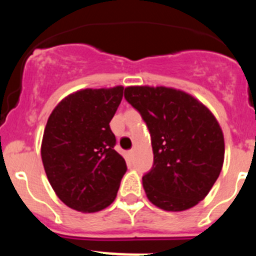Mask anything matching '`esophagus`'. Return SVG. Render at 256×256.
Masks as SVG:
<instances>
[{"mask_svg":"<svg viewBox=\"0 0 256 256\" xmlns=\"http://www.w3.org/2000/svg\"><path fill=\"white\" fill-rule=\"evenodd\" d=\"M128 155H130V156L132 158V156H134V149H132V150H130V152H128Z\"/></svg>","mask_w":256,"mask_h":256,"instance_id":"esophagus-1","label":"esophagus"}]
</instances>
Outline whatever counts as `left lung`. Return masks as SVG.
<instances>
[{
    "instance_id": "left-lung-1",
    "label": "left lung",
    "mask_w": 256,
    "mask_h": 256,
    "mask_svg": "<svg viewBox=\"0 0 256 256\" xmlns=\"http://www.w3.org/2000/svg\"><path fill=\"white\" fill-rule=\"evenodd\" d=\"M126 101L150 132L154 164L143 176L152 204L168 212L202 201L224 164V134L212 112L194 96L166 86H128Z\"/></svg>"
}]
</instances>
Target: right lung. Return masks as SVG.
<instances>
[{
	"instance_id": "1",
	"label": "right lung",
	"mask_w": 256,
	"mask_h": 256,
	"mask_svg": "<svg viewBox=\"0 0 256 256\" xmlns=\"http://www.w3.org/2000/svg\"><path fill=\"white\" fill-rule=\"evenodd\" d=\"M122 94L120 85L76 91L46 122L40 146L44 171L58 198L78 212L108 207L128 170L114 150L116 140L110 126Z\"/></svg>"
}]
</instances>
